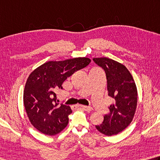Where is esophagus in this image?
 I'll return each instance as SVG.
<instances>
[{"label":"esophagus","instance_id":"1","mask_svg":"<svg viewBox=\"0 0 160 160\" xmlns=\"http://www.w3.org/2000/svg\"><path fill=\"white\" fill-rule=\"evenodd\" d=\"M72 108L74 109H77V108H81L84 110H85V111H88L89 112L91 111L92 110V108L90 106H82V105H78V106H72Z\"/></svg>","mask_w":160,"mask_h":160}]
</instances>
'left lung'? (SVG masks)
<instances>
[{"label":"left lung","instance_id":"1","mask_svg":"<svg viewBox=\"0 0 160 160\" xmlns=\"http://www.w3.org/2000/svg\"><path fill=\"white\" fill-rule=\"evenodd\" d=\"M93 60L105 71L108 96L114 101L109 114L104 115L102 124L96 128L104 135H116L132 122L137 106V88L132 74L121 63L107 57Z\"/></svg>","mask_w":160,"mask_h":160}]
</instances>
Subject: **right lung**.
Listing matches in <instances>:
<instances>
[{"label":"right lung","instance_id":"add662e5","mask_svg":"<svg viewBox=\"0 0 160 160\" xmlns=\"http://www.w3.org/2000/svg\"><path fill=\"white\" fill-rule=\"evenodd\" d=\"M91 62L87 57L43 63L29 75L24 90V105L31 123L45 135L57 134L67 126L69 106L57 103L55 92L76 71Z\"/></svg>","mask_w":160,"mask_h":160}]
</instances>
